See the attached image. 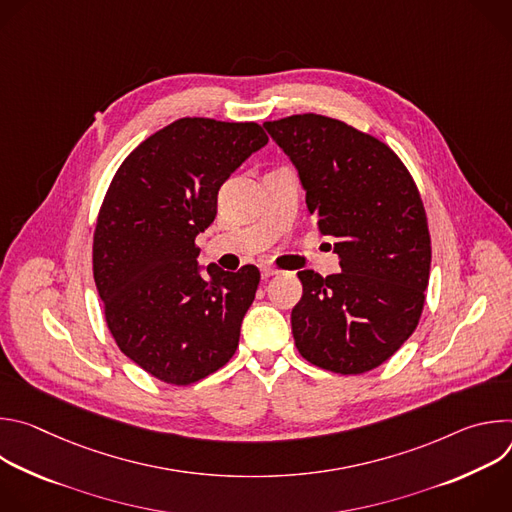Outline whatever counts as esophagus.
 Returning <instances> with one entry per match:
<instances>
[{"mask_svg": "<svg viewBox=\"0 0 512 512\" xmlns=\"http://www.w3.org/2000/svg\"><path fill=\"white\" fill-rule=\"evenodd\" d=\"M277 273V269H273V267H269V265H263L261 267V277L263 279H267V277H271V275H275Z\"/></svg>", "mask_w": 512, "mask_h": 512, "instance_id": "obj_1", "label": "esophagus"}]
</instances>
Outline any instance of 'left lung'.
Returning <instances> with one entry per match:
<instances>
[{
  "mask_svg": "<svg viewBox=\"0 0 512 512\" xmlns=\"http://www.w3.org/2000/svg\"><path fill=\"white\" fill-rule=\"evenodd\" d=\"M263 127L298 168L308 210L334 237L342 269L298 273L296 346L320 369L369 373L403 346L423 312L431 239L419 190L387 143L344 121L304 113Z\"/></svg>",
  "mask_w": 512,
  "mask_h": 512,
  "instance_id": "8db88e82",
  "label": "left lung"
}]
</instances>
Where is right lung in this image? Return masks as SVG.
Here are the masks:
<instances>
[{"instance_id": "right-lung-1", "label": "right lung", "mask_w": 512, "mask_h": 512, "mask_svg": "<svg viewBox=\"0 0 512 512\" xmlns=\"http://www.w3.org/2000/svg\"><path fill=\"white\" fill-rule=\"evenodd\" d=\"M267 143L259 123L184 117L123 160L93 237V277L111 336L168 385H192L233 358L261 273L210 263L196 235L216 216L225 180Z\"/></svg>"}]
</instances>
